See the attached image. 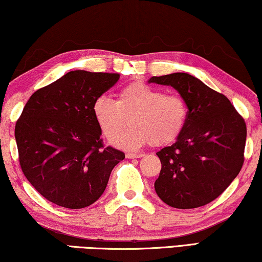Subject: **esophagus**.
I'll use <instances>...</instances> for the list:
<instances>
[{
  "label": "esophagus",
  "mask_w": 262,
  "mask_h": 262,
  "mask_svg": "<svg viewBox=\"0 0 262 262\" xmlns=\"http://www.w3.org/2000/svg\"><path fill=\"white\" fill-rule=\"evenodd\" d=\"M143 154H138V153H127L126 154V158L127 159H139V158H142Z\"/></svg>",
  "instance_id": "esophagus-1"
}]
</instances>
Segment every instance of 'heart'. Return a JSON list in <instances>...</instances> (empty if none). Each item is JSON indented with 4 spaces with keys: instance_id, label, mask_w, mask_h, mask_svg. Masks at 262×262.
<instances>
[{
    "instance_id": "obj_1",
    "label": "heart",
    "mask_w": 262,
    "mask_h": 262,
    "mask_svg": "<svg viewBox=\"0 0 262 262\" xmlns=\"http://www.w3.org/2000/svg\"><path fill=\"white\" fill-rule=\"evenodd\" d=\"M93 114L108 140L116 138L130 119L132 127L113 143L123 149H139L148 143L174 142L185 129L188 108L180 95L165 94L144 82H132L121 89L116 101L97 97Z\"/></svg>"
}]
</instances>
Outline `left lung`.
<instances>
[{"label": "left lung", "mask_w": 262, "mask_h": 262, "mask_svg": "<svg viewBox=\"0 0 262 262\" xmlns=\"http://www.w3.org/2000/svg\"><path fill=\"white\" fill-rule=\"evenodd\" d=\"M185 99V129L156 155L161 170L154 183L159 198L180 209L205 206L224 193L240 173L247 136L245 120L227 97L187 73L153 76Z\"/></svg>", "instance_id": "obj_1"}]
</instances>
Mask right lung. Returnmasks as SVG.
Wrapping results in <instances>:
<instances>
[{"label": "right lung", "instance_id": "1", "mask_svg": "<svg viewBox=\"0 0 262 262\" xmlns=\"http://www.w3.org/2000/svg\"><path fill=\"white\" fill-rule=\"evenodd\" d=\"M119 74L69 72L30 96L15 126L19 165L31 186L57 206L79 209L106 189L124 153L104 147L93 104Z\"/></svg>", "mask_w": 262, "mask_h": 262}]
</instances>
